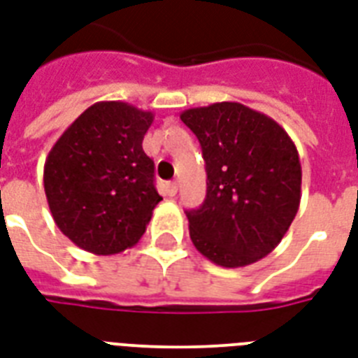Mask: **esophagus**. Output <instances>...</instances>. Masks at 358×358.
<instances>
[{
  "instance_id": "1",
  "label": "esophagus",
  "mask_w": 358,
  "mask_h": 358,
  "mask_svg": "<svg viewBox=\"0 0 358 358\" xmlns=\"http://www.w3.org/2000/svg\"><path fill=\"white\" fill-rule=\"evenodd\" d=\"M176 191H178V184H176V182H169V184H167V195L174 196V195H176Z\"/></svg>"
}]
</instances>
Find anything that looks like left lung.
Instances as JSON below:
<instances>
[{"mask_svg":"<svg viewBox=\"0 0 358 358\" xmlns=\"http://www.w3.org/2000/svg\"><path fill=\"white\" fill-rule=\"evenodd\" d=\"M206 163V199L185 212L193 245L223 267H243L271 252L301 202V163L286 129L238 102L185 109Z\"/></svg>","mask_w":358,"mask_h":358,"instance_id":"obj_1","label":"left lung"}]
</instances>
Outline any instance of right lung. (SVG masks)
<instances>
[{
	"label": "right lung",
	"mask_w": 358,
	"mask_h": 358,
	"mask_svg": "<svg viewBox=\"0 0 358 358\" xmlns=\"http://www.w3.org/2000/svg\"><path fill=\"white\" fill-rule=\"evenodd\" d=\"M154 115L126 102H98L64 129L44 163L53 221L92 255H117L145 234L162 201L143 137Z\"/></svg>",
	"instance_id": "obj_1"
}]
</instances>
